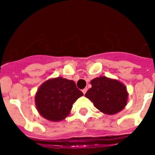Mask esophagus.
<instances>
[{"label":"esophagus","instance_id":"esophagus-1","mask_svg":"<svg viewBox=\"0 0 155 155\" xmlns=\"http://www.w3.org/2000/svg\"><path fill=\"white\" fill-rule=\"evenodd\" d=\"M87 88H84L83 90H82V93H83L84 94H85V93H86V92H87Z\"/></svg>","mask_w":155,"mask_h":155}]
</instances>
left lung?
<instances>
[{
    "mask_svg": "<svg viewBox=\"0 0 155 155\" xmlns=\"http://www.w3.org/2000/svg\"><path fill=\"white\" fill-rule=\"evenodd\" d=\"M91 84L92 87L85 96L101 112L114 115L125 107L128 93L124 84L106 76L95 78L91 81Z\"/></svg>",
    "mask_w": 155,
    "mask_h": 155,
    "instance_id": "left-lung-1",
    "label": "left lung"
}]
</instances>
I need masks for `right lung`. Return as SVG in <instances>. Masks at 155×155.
<instances>
[{"label": "right lung", "instance_id": "add662e5", "mask_svg": "<svg viewBox=\"0 0 155 155\" xmlns=\"http://www.w3.org/2000/svg\"><path fill=\"white\" fill-rule=\"evenodd\" d=\"M83 93L73 80L57 77L43 82L35 95L39 113L51 121H60L70 115L73 103Z\"/></svg>", "mask_w": 155, "mask_h": 155}]
</instances>
